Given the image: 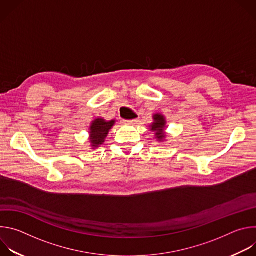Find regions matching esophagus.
<instances>
[{"label":"esophagus","instance_id":"1","mask_svg":"<svg viewBox=\"0 0 256 256\" xmlns=\"http://www.w3.org/2000/svg\"><path fill=\"white\" fill-rule=\"evenodd\" d=\"M124 122L126 124H130V126H136V124L138 122V120H124Z\"/></svg>","mask_w":256,"mask_h":256}]
</instances>
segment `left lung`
Segmentation results:
<instances>
[{"instance_id":"left-lung-1","label":"left lung","mask_w":256,"mask_h":256,"mask_svg":"<svg viewBox=\"0 0 256 256\" xmlns=\"http://www.w3.org/2000/svg\"><path fill=\"white\" fill-rule=\"evenodd\" d=\"M154 122L150 126L151 130L155 132V138L158 142H164L165 140V126H166V120L164 116L160 114H156L153 116Z\"/></svg>"}]
</instances>
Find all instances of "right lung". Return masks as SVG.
I'll list each match as a JSON object with an SVG mask.
<instances>
[{
    "label": "right lung",
    "mask_w": 256,
    "mask_h": 256,
    "mask_svg": "<svg viewBox=\"0 0 256 256\" xmlns=\"http://www.w3.org/2000/svg\"><path fill=\"white\" fill-rule=\"evenodd\" d=\"M116 120H109L106 122L105 120L98 118L94 120L90 126V142H91V147L92 149H96L99 146H101L104 142L105 138L109 132V130H112V128L114 126Z\"/></svg>",
    "instance_id": "add662e5"
}]
</instances>
